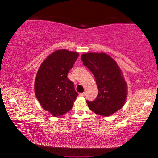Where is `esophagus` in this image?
Segmentation results:
<instances>
[{
	"label": "esophagus",
	"mask_w": 158,
	"mask_h": 158,
	"mask_svg": "<svg viewBox=\"0 0 158 158\" xmlns=\"http://www.w3.org/2000/svg\"><path fill=\"white\" fill-rule=\"evenodd\" d=\"M85 95V92H84V93H79V95L80 96H84Z\"/></svg>",
	"instance_id": "esophagus-1"
}]
</instances>
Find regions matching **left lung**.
I'll return each instance as SVG.
<instances>
[{
    "mask_svg": "<svg viewBox=\"0 0 158 158\" xmlns=\"http://www.w3.org/2000/svg\"><path fill=\"white\" fill-rule=\"evenodd\" d=\"M81 59L93 74L98 86L96 98L86 100L89 109L102 116L118 111L125 103L127 85L116 63L105 53H85Z\"/></svg>",
    "mask_w": 158,
    "mask_h": 158,
    "instance_id": "1",
    "label": "left lung"
}]
</instances>
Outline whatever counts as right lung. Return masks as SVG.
Listing matches in <instances>:
<instances>
[{
    "label": "right lung",
    "instance_id": "right-lung-1",
    "mask_svg": "<svg viewBox=\"0 0 158 158\" xmlns=\"http://www.w3.org/2000/svg\"><path fill=\"white\" fill-rule=\"evenodd\" d=\"M79 53L66 49L56 51L40 67L35 91L42 107L53 116H62L73 108L78 96L73 82L68 77Z\"/></svg>",
    "mask_w": 158,
    "mask_h": 158
}]
</instances>
